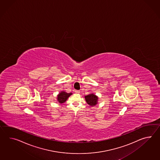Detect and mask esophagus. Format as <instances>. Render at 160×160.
I'll return each instance as SVG.
<instances>
[{
	"label": "esophagus",
	"mask_w": 160,
	"mask_h": 160,
	"mask_svg": "<svg viewBox=\"0 0 160 160\" xmlns=\"http://www.w3.org/2000/svg\"><path fill=\"white\" fill-rule=\"evenodd\" d=\"M74 92H75V93H76V94H80V91H78V90L75 91Z\"/></svg>",
	"instance_id": "esophagus-1"
}]
</instances>
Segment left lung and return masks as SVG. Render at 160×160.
Instances as JSON below:
<instances>
[{
	"label": "left lung",
	"mask_w": 160,
	"mask_h": 160,
	"mask_svg": "<svg viewBox=\"0 0 160 160\" xmlns=\"http://www.w3.org/2000/svg\"><path fill=\"white\" fill-rule=\"evenodd\" d=\"M85 99H86V102L88 105H90L91 106H94L95 105H97L98 98L95 95L91 94L86 96Z\"/></svg>",
	"instance_id": "8db88e82"
}]
</instances>
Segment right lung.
<instances>
[{"mask_svg": "<svg viewBox=\"0 0 160 160\" xmlns=\"http://www.w3.org/2000/svg\"><path fill=\"white\" fill-rule=\"evenodd\" d=\"M72 93H66V92L62 91L61 93L59 94L58 95V101L59 103H62L66 101L67 99L69 97L70 95H72Z\"/></svg>", "mask_w": 160, "mask_h": 160, "instance_id": "add662e5", "label": "right lung"}]
</instances>
